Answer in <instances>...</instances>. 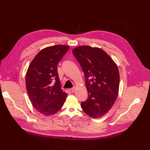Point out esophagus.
<instances>
[{
  "mask_svg": "<svg viewBox=\"0 0 150 150\" xmlns=\"http://www.w3.org/2000/svg\"><path fill=\"white\" fill-rule=\"evenodd\" d=\"M70 91H71L72 93H74V92H75V88H71V89H70Z\"/></svg>",
  "mask_w": 150,
  "mask_h": 150,
  "instance_id": "34e87169",
  "label": "esophagus"
}]
</instances>
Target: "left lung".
<instances>
[{
  "label": "left lung",
  "instance_id": "8db88e82",
  "mask_svg": "<svg viewBox=\"0 0 150 150\" xmlns=\"http://www.w3.org/2000/svg\"><path fill=\"white\" fill-rule=\"evenodd\" d=\"M72 53L83 72L88 98L81 103L83 112L94 118L101 117L113 105L119 91L120 76L117 65L104 50L82 46Z\"/></svg>",
  "mask_w": 150,
  "mask_h": 150
}]
</instances>
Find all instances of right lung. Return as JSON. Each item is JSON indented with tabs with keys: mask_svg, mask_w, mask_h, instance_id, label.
I'll list each match as a JSON object with an SVG mask.
<instances>
[{
	"mask_svg": "<svg viewBox=\"0 0 150 150\" xmlns=\"http://www.w3.org/2000/svg\"><path fill=\"white\" fill-rule=\"evenodd\" d=\"M69 47L56 45L41 50L34 58L26 74V88L34 108L50 116L57 113L65 101L57 72L59 62Z\"/></svg>",
	"mask_w": 150,
	"mask_h": 150,
	"instance_id": "add662e5",
	"label": "right lung"
}]
</instances>
